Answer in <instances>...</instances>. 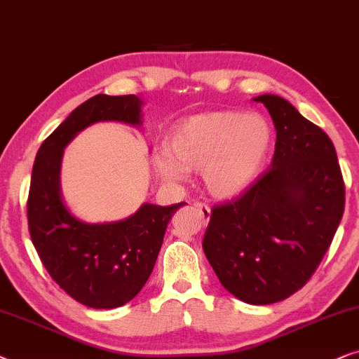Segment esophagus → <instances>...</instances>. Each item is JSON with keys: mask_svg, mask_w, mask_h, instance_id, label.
Here are the masks:
<instances>
[{"mask_svg": "<svg viewBox=\"0 0 359 359\" xmlns=\"http://www.w3.org/2000/svg\"><path fill=\"white\" fill-rule=\"evenodd\" d=\"M194 207L198 210L200 212V217H202V219H203V223H207L208 219H210V215H212V210H210V207L207 203H203V202H195L194 203Z\"/></svg>", "mask_w": 359, "mask_h": 359, "instance_id": "obj_1", "label": "esophagus"}]
</instances>
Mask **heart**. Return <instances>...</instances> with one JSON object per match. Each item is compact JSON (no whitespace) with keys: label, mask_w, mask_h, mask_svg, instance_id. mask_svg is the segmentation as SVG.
Listing matches in <instances>:
<instances>
[{"label":"heart","mask_w":359,"mask_h":359,"mask_svg":"<svg viewBox=\"0 0 359 359\" xmlns=\"http://www.w3.org/2000/svg\"><path fill=\"white\" fill-rule=\"evenodd\" d=\"M271 146V128L259 114L213 111L185 119L167 141L170 157L156 167L169 180L186 170H202L203 184L215 197L241 194L259 174Z\"/></svg>","instance_id":"obj_1"}]
</instances>
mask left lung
<instances>
[{"mask_svg": "<svg viewBox=\"0 0 359 359\" xmlns=\"http://www.w3.org/2000/svg\"><path fill=\"white\" fill-rule=\"evenodd\" d=\"M276 128L271 167L245 192L215 205L203 251L219 283L252 305L302 289L332 245L345 210L335 146L287 100L261 95Z\"/></svg>", "mask_w": 359, "mask_h": 359, "instance_id": "left-lung-1", "label": "left lung"}]
</instances>
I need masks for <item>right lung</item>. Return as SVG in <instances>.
Listing matches in <instances>:
<instances>
[{"mask_svg": "<svg viewBox=\"0 0 359 359\" xmlns=\"http://www.w3.org/2000/svg\"><path fill=\"white\" fill-rule=\"evenodd\" d=\"M141 104L136 95H95L42 142L32 167L27 198L32 245L60 289L92 309L121 307L140 294L154 269L172 215L185 203H144L119 222L85 223L62 200L64 147L98 121L141 126Z\"/></svg>", "mask_w": 359, "mask_h": 359, "instance_id": "right-lung-1", "label": "right lung"}]
</instances>
